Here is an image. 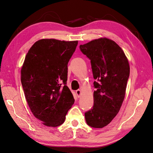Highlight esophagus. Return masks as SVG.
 <instances>
[{
    "label": "esophagus",
    "instance_id": "esophagus-1",
    "mask_svg": "<svg viewBox=\"0 0 153 153\" xmlns=\"http://www.w3.org/2000/svg\"><path fill=\"white\" fill-rule=\"evenodd\" d=\"M76 94H77V95L78 98H79L80 97H81V90H79V89L77 90V91H76Z\"/></svg>",
    "mask_w": 153,
    "mask_h": 153
}]
</instances>
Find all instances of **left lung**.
I'll list each match as a JSON object with an SVG mask.
<instances>
[{"label":"left lung","mask_w":153,"mask_h":153,"mask_svg":"<svg viewBox=\"0 0 153 153\" xmlns=\"http://www.w3.org/2000/svg\"><path fill=\"white\" fill-rule=\"evenodd\" d=\"M91 59L94 85V106L85 113L88 125L102 128L119 112L125 99L130 65L126 56L114 41L103 37L80 45Z\"/></svg>","instance_id":"obj_1"}]
</instances>
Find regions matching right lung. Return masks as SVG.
Listing matches in <instances>:
<instances>
[{
	"mask_svg": "<svg viewBox=\"0 0 153 153\" xmlns=\"http://www.w3.org/2000/svg\"><path fill=\"white\" fill-rule=\"evenodd\" d=\"M77 44L78 41L42 39L25 56L21 69L23 91L31 112L45 126L62 124L74 103L66 84L68 64Z\"/></svg>",
	"mask_w": 153,
	"mask_h": 153,
	"instance_id": "right-lung-1",
	"label": "right lung"
}]
</instances>
